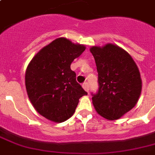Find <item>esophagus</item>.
<instances>
[{"label": "esophagus", "mask_w": 155, "mask_h": 155, "mask_svg": "<svg viewBox=\"0 0 155 155\" xmlns=\"http://www.w3.org/2000/svg\"><path fill=\"white\" fill-rule=\"evenodd\" d=\"M83 87H84V89L86 91V92H88L89 91V85H88V83L87 82H84L83 84Z\"/></svg>", "instance_id": "obj_1"}]
</instances>
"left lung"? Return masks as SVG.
I'll return each instance as SVG.
<instances>
[{
    "instance_id": "1",
    "label": "left lung",
    "mask_w": 155,
    "mask_h": 155,
    "mask_svg": "<svg viewBox=\"0 0 155 155\" xmlns=\"http://www.w3.org/2000/svg\"><path fill=\"white\" fill-rule=\"evenodd\" d=\"M98 72L99 88L92 94V104L100 115L117 120L132 109L142 92V79L130 54L117 45L92 47Z\"/></svg>"
}]
</instances>
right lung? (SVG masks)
I'll list each match as a JSON object with an SVG mask.
<instances>
[{
	"label": "right lung",
	"mask_w": 155,
	"mask_h": 155,
	"mask_svg": "<svg viewBox=\"0 0 155 155\" xmlns=\"http://www.w3.org/2000/svg\"><path fill=\"white\" fill-rule=\"evenodd\" d=\"M84 50V45L58 38L30 61L25 71V87L40 115L54 122L65 121L74 114L79 99L87 94L71 70L73 60Z\"/></svg>",
	"instance_id": "1"
}]
</instances>
